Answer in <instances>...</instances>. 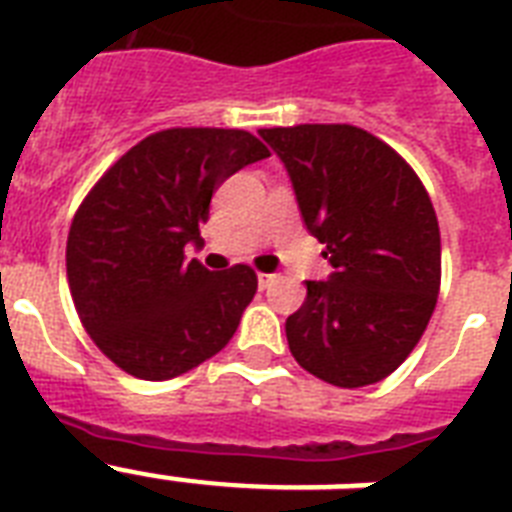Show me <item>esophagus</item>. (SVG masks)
<instances>
[{
  "instance_id": "esophagus-1",
  "label": "esophagus",
  "mask_w": 512,
  "mask_h": 512,
  "mask_svg": "<svg viewBox=\"0 0 512 512\" xmlns=\"http://www.w3.org/2000/svg\"><path fill=\"white\" fill-rule=\"evenodd\" d=\"M273 279H276V276H273V273H257V284H260V289L271 287Z\"/></svg>"
}]
</instances>
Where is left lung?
Wrapping results in <instances>:
<instances>
[{"mask_svg":"<svg viewBox=\"0 0 512 512\" xmlns=\"http://www.w3.org/2000/svg\"><path fill=\"white\" fill-rule=\"evenodd\" d=\"M335 271L305 281L287 342L305 372L364 388L396 372L428 327L441 287V233L420 177L353 124L260 130Z\"/></svg>","mask_w":512,"mask_h":512,"instance_id":"left-lung-1","label":"left lung"}]
</instances>
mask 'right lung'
<instances>
[{
	"mask_svg": "<svg viewBox=\"0 0 512 512\" xmlns=\"http://www.w3.org/2000/svg\"><path fill=\"white\" fill-rule=\"evenodd\" d=\"M268 148L244 130L175 127L100 177L68 231L66 273L87 335L132 377L172 380L228 345L257 292L249 265L207 271L201 244L217 185Z\"/></svg>",
	"mask_w": 512,
	"mask_h": 512,
	"instance_id": "right-lung-1",
	"label": "right lung"
}]
</instances>
